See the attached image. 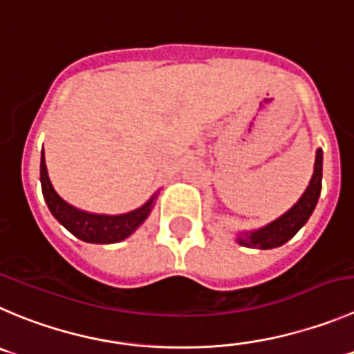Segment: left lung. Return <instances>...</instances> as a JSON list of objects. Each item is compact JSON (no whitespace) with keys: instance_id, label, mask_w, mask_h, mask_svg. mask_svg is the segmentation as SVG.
<instances>
[{"instance_id":"obj_1","label":"left lung","mask_w":354,"mask_h":354,"mask_svg":"<svg viewBox=\"0 0 354 354\" xmlns=\"http://www.w3.org/2000/svg\"><path fill=\"white\" fill-rule=\"evenodd\" d=\"M322 168H323V151H316L315 160V174H313L311 180H309L308 189L301 196V200L281 217L272 221L271 224L264 225L257 231H248V233H240L238 236V243L248 248H261V250H268V248L281 247L287 243L288 240L295 236L302 225L308 222L311 217L313 210H315L316 203H318L319 193H322Z\"/></svg>"}]
</instances>
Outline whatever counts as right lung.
<instances>
[{"instance_id":"obj_1","label":"right lung","mask_w":354,"mask_h":354,"mask_svg":"<svg viewBox=\"0 0 354 354\" xmlns=\"http://www.w3.org/2000/svg\"><path fill=\"white\" fill-rule=\"evenodd\" d=\"M39 179H41L43 198L48 205L53 217L66 227L69 233L80 238L86 243H118V241L129 238L133 231L142 224L151 214L156 194L151 198L147 203L137 210L121 215H104V214H90V212L80 210L73 207L67 201L57 194L50 183L48 170L45 165V153L41 151V165H39Z\"/></svg>"}]
</instances>
